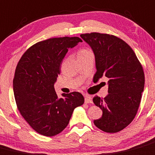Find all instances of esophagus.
<instances>
[{"label": "esophagus", "mask_w": 155, "mask_h": 155, "mask_svg": "<svg viewBox=\"0 0 155 155\" xmlns=\"http://www.w3.org/2000/svg\"><path fill=\"white\" fill-rule=\"evenodd\" d=\"M85 104H90L92 103V100H91V97L89 95L85 96Z\"/></svg>", "instance_id": "obj_1"}]
</instances>
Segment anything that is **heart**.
<instances>
[{
  "mask_svg": "<svg viewBox=\"0 0 155 155\" xmlns=\"http://www.w3.org/2000/svg\"><path fill=\"white\" fill-rule=\"evenodd\" d=\"M90 51L89 50H88V49H81V50H79V51H78V57H82V56H84V55H85L86 54L89 53Z\"/></svg>",
  "mask_w": 155,
  "mask_h": 155,
  "instance_id": "obj_1",
  "label": "heart"
}]
</instances>
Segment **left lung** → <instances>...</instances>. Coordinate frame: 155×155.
<instances>
[{
  "instance_id": "8db88e82",
  "label": "left lung",
  "mask_w": 155,
  "mask_h": 155,
  "mask_svg": "<svg viewBox=\"0 0 155 155\" xmlns=\"http://www.w3.org/2000/svg\"><path fill=\"white\" fill-rule=\"evenodd\" d=\"M94 51L96 71L94 80L108 78V94L97 95L93 102L103 111L94 124L105 133L121 131L134 120L145 85L143 68L130 45L120 38L105 33L81 34Z\"/></svg>"
}]
</instances>
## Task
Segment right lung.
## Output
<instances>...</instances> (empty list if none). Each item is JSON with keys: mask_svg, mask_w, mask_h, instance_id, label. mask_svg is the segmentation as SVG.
<instances>
[{"mask_svg": "<svg viewBox=\"0 0 155 155\" xmlns=\"http://www.w3.org/2000/svg\"><path fill=\"white\" fill-rule=\"evenodd\" d=\"M82 41L79 37L51 38L31 46L18 62L13 79L16 106L30 127L42 136L61 133L73 110L83 104L81 93L62 94L59 98L54 87L68 49Z\"/></svg>", "mask_w": 155, "mask_h": 155, "instance_id": "add662e5", "label": "right lung"}]
</instances>
